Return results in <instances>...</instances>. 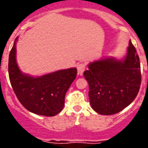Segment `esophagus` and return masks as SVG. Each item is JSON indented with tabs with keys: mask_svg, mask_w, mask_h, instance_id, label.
<instances>
[{
	"mask_svg": "<svg viewBox=\"0 0 148 148\" xmlns=\"http://www.w3.org/2000/svg\"><path fill=\"white\" fill-rule=\"evenodd\" d=\"M77 73H78V74L82 75L84 71L86 69V64H83V63L79 64H77Z\"/></svg>",
	"mask_w": 148,
	"mask_h": 148,
	"instance_id": "obj_1",
	"label": "esophagus"
}]
</instances>
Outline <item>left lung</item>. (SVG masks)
I'll use <instances>...</instances> for the list:
<instances>
[{
    "mask_svg": "<svg viewBox=\"0 0 148 148\" xmlns=\"http://www.w3.org/2000/svg\"><path fill=\"white\" fill-rule=\"evenodd\" d=\"M84 76L89 84L90 105L96 112L111 115L121 111L140 90V59L135 47L130 40L123 60L109 58L90 63Z\"/></svg>",
    "mask_w": 148,
    "mask_h": 148,
    "instance_id": "left-lung-1",
    "label": "left lung"
}]
</instances>
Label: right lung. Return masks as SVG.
I'll return each instance as SVG.
<instances>
[{
	"label": "right lung",
	"instance_id": "right-lung-1",
	"mask_svg": "<svg viewBox=\"0 0 148 148\" xmlns=\"http://www.w3.org/2000/svg\"><path fill=\"white\" fill-rule=\"evenodd\" d=\"M17 38L8 60V74L13 90L27 110L43 116H55L64 108L65 95L76 78L77 68L60 70L37 77L23 74L16 60Z\"/></svg>",
	"mask_w": 148,
	"mask_h": 148
}]
</instances>
